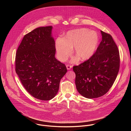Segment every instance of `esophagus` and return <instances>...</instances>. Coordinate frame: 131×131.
Returning <instances> with one entry per match:
<instances>
[{"label":"esophagus","mask_w":131,"mask_h":131,"mask_svg":"<svg viewBox=\"0 0 131 131\" xmlns=\"http://www.w3.org/2000/svg\"><path fill=\"white\" fill-rule=\"evenodd\" d=\"M66 68L68 70H70L71 68H72V66L71 65H66Z\"/></svg>","instance_id":"esophagus-1"}]
</instances>
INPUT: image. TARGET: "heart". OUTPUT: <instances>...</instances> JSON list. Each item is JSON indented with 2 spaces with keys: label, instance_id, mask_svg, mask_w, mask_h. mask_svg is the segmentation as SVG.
<instances>
[{
  "label": "heart",
  "instance_id": "1",
  "mask_svg": "<svg viewBox=\"0 0 131 131\" xmlns=\"http://www.w3.org/2000/svg\"><path fill=\"white\" fill-rule=\"evenodd\" d=\"M99 36L93 30L79 28L69 31L65 38L59 37L55 46L59 60L65 61L72 53L74 48V54L81 61L89 59L97 47Z\"/></svg>",
  "mask_w": 131,
  "mask_h": 131
}]
</instances>
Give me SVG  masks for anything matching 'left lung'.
<instances>
[{"label": "left lung", "mask_w": 131, "mask_h": 131, "mask_svg": "<svg viewBox=\"0 0 131 131\" xmlns=\"http://www.w3.org/2000/svg\"><path fill=\"white\" fill-rule=\"evenodd\" d=\"M102 40L87 61L74 66L77 91L88 99L101 97L113 85L120 67V55L112 36L101 31Z\"/></svg>", "instance_id": "obj_1"}]
</instances>
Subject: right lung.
<instances>
[{
  "label": "right lung",
  "mask_w": 131,
  "mask_h": 131,
  "mask_svg": "<svg viewBox=\"0 0 131 131\" xmlns=\"http://www.w3.org/2000/svg\"><path fill=\"white\" fill-rule=\"evenodd\" d=\"M51 26L37 28L26 34L16 51L15 71L29 94L42 101L52 99L67 70L55 58V43Z\"/></svg>",
  "instance_id": "add662e5"
}]
</instances>
